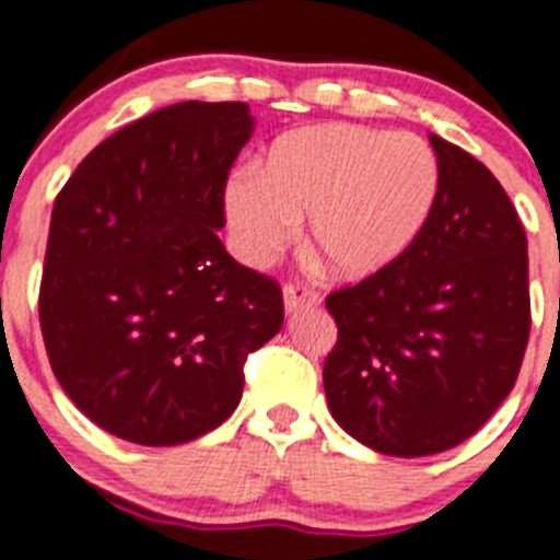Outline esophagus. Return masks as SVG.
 <instances>
[{
  "label": "esophagus",
  "mask_w": 560,
  "mask_h": 560,
  "mask_svg": "<svg viewBox=\"0 0 560 560\" xmlns=\"http://www.w3.org/2000/svg\"><path fill=\"white\" fill-rule=\"evenodd\" d=\"M320 295L304 284V281H287L284 284V306L287 312L304 310V306H317Z\"/></svg>",
  "instance_id": "34e87169"
}]
</instances>
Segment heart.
I'll use <instances>...</instances> for the list:
<instances>
[{"mask_svg": "<svg viewBox=\"0 0 560 560\" xmlns=\"http://www.w3.org/2000/svg\"><path fill=\"white\" fill-rule=\"evenodd\" d=\"M439 190L431 145L409 132L326 124L273 143L259 174L229 179L223 203L240 250L265 262L310 218V250L337 279L392 265L425 226Z\"/></svg>", "mask_w": 560, "mask_h": 560, "instance_id": "heart-1", "label": "heart"}]
</instances>
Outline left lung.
I'll list each match as a JSON object with an SVG mask.
<instances>
[{
	"label": "left lung",
	"instance_id": "left-lung-1",
	"mask_svg": "<svg viewBox=\"0 0 560 560\" xmlns=\"http://www.w3.org/2000/svg\"><path fill=\"white\" fill-rule=\"evenodd\" d=\"M439 190L392 265L326 298L337 345L328 409L386 456H433L472 436L509 398L530 337L527 237L483 162L431 135Z\"/></svg>",
	"mask_w": 560,
	"mask_h": 560
}]
</instances>
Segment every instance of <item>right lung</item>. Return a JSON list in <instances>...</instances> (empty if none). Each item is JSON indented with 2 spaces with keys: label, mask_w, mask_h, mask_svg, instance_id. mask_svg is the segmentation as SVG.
Instances as JSON below:
<instances>
[{
  "label": "right lung",
  "mask_w": 560,
  "mask_h": 560,
  "mask_svg": "<svg viewBox=\"0 0 560 560\" xmlns=\"http://www.w3.org/2000/svg\"><path fill=\"white\" fill-rule=\"evenodd\" d=\"M245 102H179L109 135L57 192L38 315L57 381L98 428L149 447L221 425L245 359L284 323L279 281L223 248Z\"/></svg>",
  "instance_id": "right-lung-1"
}]
</instances>
